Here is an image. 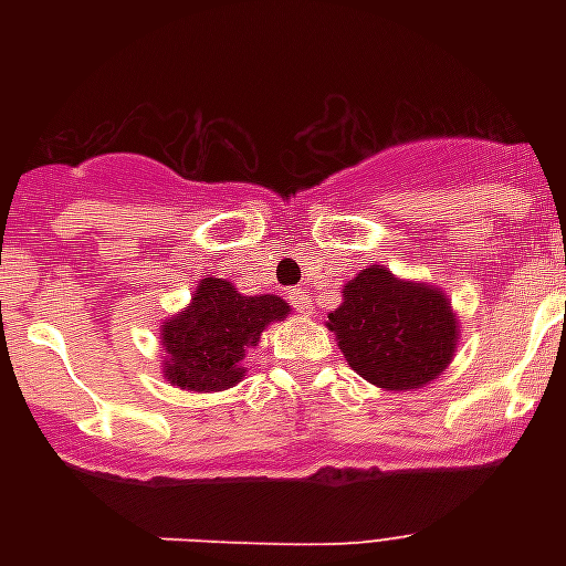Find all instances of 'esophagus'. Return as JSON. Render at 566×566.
I'll return each mask as SVG.
<instances>
[{
	"label": "esophagus",
	"mask_w": 566,
	"mask_h": 566,
	"mask_svg": "<svg viewBox=\"0 0 566 566\" xmlns=\"http://www.w3.org/2000/svg\"><path fill=\"white\" fill-rule=\"evenodd\" d=\"M286 300H289V303H292L294 308H297L300 314L312 312V303H308V292H306V289H289Z\"/></svg>",
	"instance_id": "esophagus-1"
}]
</instances>
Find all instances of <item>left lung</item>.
I'll list each match as a JSON object with an SVG mask.
<instances>
[{
	"label": "left lung",
	"instance_id": "1",
	"mask_svg": "<svg viewBox=\"0 0 566 566\" xmlns=\"http://www.w3.org/2000/svg\"><path fill=\"white\" fill-rule=\"evenodd\" d=\"M328 328L354 371L385 391L433 382L451 365L459 319L444 292L368 266L343 286Z\"/></svg>",
	"mask_w": 566,
	"mask_h": 566
}]
</instances>
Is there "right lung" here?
<instances>
[{"label": "right lung", "instance_id": "add662e5", "mask_svg": "<svg viewBox=\"0 0 566 566\" xmlns=\"http://www.w3.org/2000/svg\"><path fill=\"white\" fill-rule=\"evenodd\" d=\"M292 312L277 294H240L221 277H203L181 314L161 326L164 379L184 391H227L247 377V348L260 343L269 323Z\"/></svg>", "mask_w": 566, "mask_h": 566}]
</instances>
